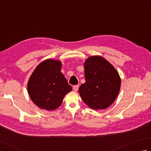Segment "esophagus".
<instances>
[{
	"instance_id": "esophagus-1",
	"label": "esophagus",
	"mask_w": 151,
	"mask_h": 151,
	"mask_svg": "<svg viewBox=\"0 0 151 151\" xmlns=\"http://www.w3.org/2000/svg\"><path fill=\"white\" fill-rule=\"evenodd\" d=\"M73 90L75 92H76V91H78V85H75V86H74L73 87Z\"/></svg>"
}]
</instances>
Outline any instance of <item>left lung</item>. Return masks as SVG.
I'll use <instances>...</instances> for the list:
<instances>
[{
	"label": "left lung",
	"instance_id": "obj_1",
	"mask_svg": "<svg viewBox=\"0 0 151 151\" xmlns=\"http://www.w3.org/2000/svg\"><path fill=\"white\" fill-rule=\"evenodd\" d=\"M85 83L79 88L82 100L92 109H104L116 100L121 87L117 70L101 56H91L84 63Z\"/></svg>",
	"mask_w": 151,
	"mask_h": 151
}]
</instances>
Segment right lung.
I'll list each match as a JSON object with an SVG mask.
<instances>
[{
  "instance_id": "obj_1",
  "label": "right lung",
  "mask_w": 151,
  "mask_h": 151,
  "mask_svg": "<svg viewBox=\"0 0 151 151\" xmlns=\"http://www.w3.org/2000/svg\"><path fill=\"white\" fill-rule=\"evenodd\" d=\"M59 60L46 59L37 65L30 76L28 92L30 98L40 109L53 111L61 105L65 96L72 87L61 73Z\"/></svg>"
}]
</instances>
